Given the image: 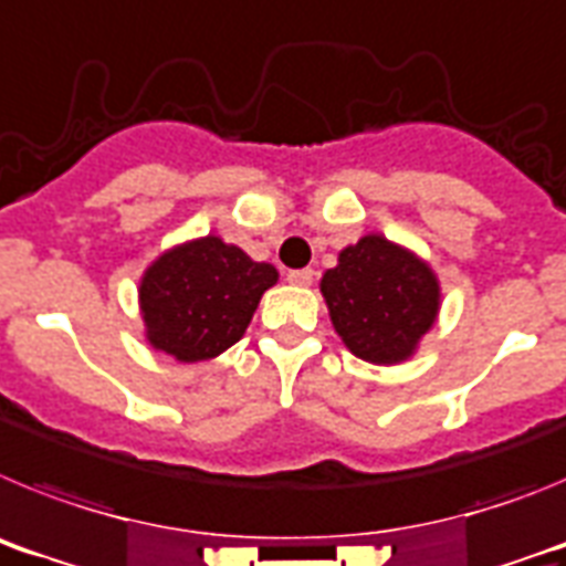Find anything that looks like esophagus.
Wrapping results in <instances>:
<instances>
[{
  "label": "esophagus",
  "mask_w": 566,
  "mask_h": 566,
  "mask_svg": "<svg viewBox=\"0 0 566 566\" xmlns=\"http://www.w3.org/2000/svg\"><path fill=\"white\" fill-rule=\"evenodd\" d=\"M289 283H294V286H308L314 280V269H294V272L286 274Z\"/></svg>",
  "instance_id": "1"
}]
</instances>
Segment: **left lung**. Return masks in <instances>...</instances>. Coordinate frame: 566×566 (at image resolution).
<instances>
[{
	"mask_svg": "<svg viewBox=\"0 0 566 566\" xmlns=\"http://www.w3.org/2000/svg\"><path fill=\"white\" fill-rule=\"evenodd\" d=\"M319 289L343 343L368 363L411 357L437 319L439 286L431 269L379 234L343 249Z\"/></svg>",
	"mask_w": 566,
	"mask_h": 566,
	"instance_id": "left-lung-1",
	"label": "left lung"
}]
</instances>
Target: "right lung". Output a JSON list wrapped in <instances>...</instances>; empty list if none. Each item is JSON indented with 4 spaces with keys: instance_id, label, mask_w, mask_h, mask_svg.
I'll return each instance as SVG.
<instances>
[{
    "instance_id": "right-lung-1",
    "label": "right lung",
    "mask_w": 566,
    "mask_h": 566,
    "mask_svg": "<svg viewBox=\"0 0 566 566\" xmlns=\"http://www.w3.org/2000/svg\"><path fill=\"white\" fill-rule=\"evenodd\" d=\"M274 283L277 269L212 234L172 249L142 280L149 343L181 363L218 357L243 337L260 294Z\"/></svg>"
}]
</instances>
